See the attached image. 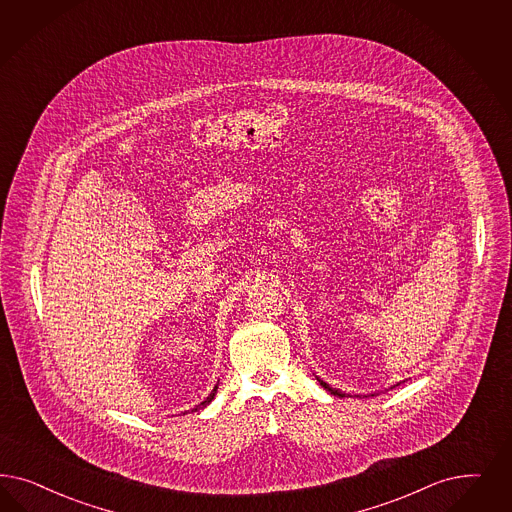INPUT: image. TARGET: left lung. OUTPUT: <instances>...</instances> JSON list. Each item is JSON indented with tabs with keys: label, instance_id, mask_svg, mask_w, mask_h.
Wrapping results in <instances>:
<instances>
[{
	"label": "left lung",
	"instance_id": "8db88e82",
	"mask_svg": "<svg viewBox=\"0 0 512 512\" xmlns=\"http://www.w3.org/2000/svg\"><path fill=\"white\" fill-rule=\"evenodd\" d=\"M316 378H318V376H316ZM318 382H319V386H321V388H323V389H327V391H329V393H331V395H336V397H348V395H346V393H342V391H338V389L331 388V386H329V384H327V382H323V380H321V378H318ZM397 386H399V384H397ZM393 388H395V386H393ZM350 397H352V395H350ZM372 397H374V393H372Z\"/></svg>",
	"mask_w": 512,
	"mask_h": 512
}]
</instances>
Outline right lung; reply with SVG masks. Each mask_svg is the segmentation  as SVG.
<instances>
[{"mask_svg":"<svg viewBox=\"0 0 512 512\" xmlns=\"http://www.w3.org/2000/svg\"><path fill=\"white\" fill-rule=\"evenodd\" d=\"M217 386H219V384H215V388H213L212 393H210V395H208V397H206V399H204V401H202L200 405L194 406L193 412H196V410H200V408H206V406L212 403L213 399H215V393H217Z\"/></svg>","mask_w":512,"mask_h":512,"instance_id":"1","label":"right lung"}]
</instances>
